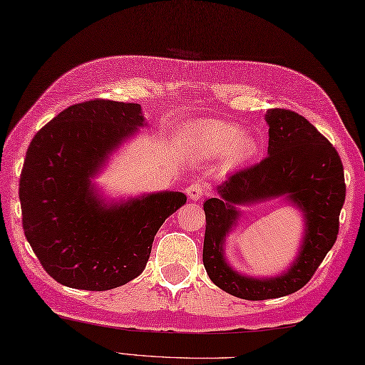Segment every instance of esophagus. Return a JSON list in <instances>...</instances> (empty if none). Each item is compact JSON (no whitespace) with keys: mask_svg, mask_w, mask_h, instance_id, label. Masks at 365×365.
Wrapping results in <instances>:
<instances>
[{"mask_svg":"<svg viewBox=\"0 0 365 365\" xmlns=\"http://www.w3.org/2000/svg\"><path fill=\"white\" fill-rule=\"evenodd\" d=\"M205 192V187L200 183H192L187 188V195L191 200H200Z\"/></svg>","mask_w":365,"mask_h":365,"instance_id":"esophagus-1","label":"esophagus"}]
</instances>
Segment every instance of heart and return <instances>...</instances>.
<instances>
[{
    "instance_id": "1",
    "label": "heart",
    "mask_w": 365,
    "mask_h": 365,
    "mask_svg": "<svg viewBox=\"0 0 365 365\" xmlns=\"http://www.w3.org/2000/svg\"><path fill=\"white\" fill-rule=\"evenodd\" d=\"M180 144L191 158L213 160L226 155L230 165L252 160L260 149L259 139L254 135L243 133V128L224 120L192 123L185 130Z\"/></svg>"
}]
</instances>
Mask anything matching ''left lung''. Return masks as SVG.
<instances>
[{"label": "left lung", "mask_w": 365, "mask_h": 365, "mask_svg": "<svg viewBox=\"0 0 365 365\" xmlns=\"http://www.w3.org/2000/svg\"><path fill=\"white\" fill-rule=\"evenodd\" d=\"M268 157L232 174L207 199L202 260L208 277L237 298H281L302 289L336 243L345 202L344 166L334 147L302 115L268 110ZM282 197L303 215L305 230L291 267L276 277L237 272L225 259V238L241 219L239 207Z\"/></svg>", "instance_id": "1"}]
</instances>
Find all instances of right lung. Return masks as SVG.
<instances>
[{
    "label": "right lung",
    "mask_w": 365,
    "mask_h": 365,
    "mask_svg": "<svg viewBox=\"0 0 365 365\" xmlns=\"http://www.w3.org/2000/svg\"><path fill=\"white\" fill-rule=\"evenodd\" d=\"M147 122L138 103L68 106L31 141L20 177L23 230L54 281L103 292L143 273L153 238L187 196L158 191L106 200L94 177Z\"/></svg>",
    "instance_id": "obj_1"
}]
</instances>
